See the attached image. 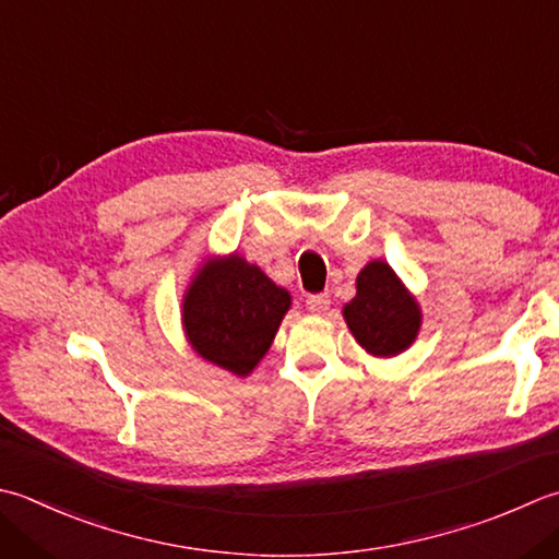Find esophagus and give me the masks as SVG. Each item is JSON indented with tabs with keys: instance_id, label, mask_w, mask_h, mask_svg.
<instances>
[{
	"instance_id": "34e87169",
	"label": "esophagus",
	"mask_w": 559,
	"mask_h": 559,
	"mask_svg": "<svg viewBox=\"0 0 559 559\" xmlns=\"http://www.w3.org/2000/svg\"><path fill=\"white\" fill-rule=\"evenodd\" d=\"M330 305H332L330 293H317V295H310V298H308V310L312 314H324L326 310H330Z\"/></svg>"
}]
</instances>
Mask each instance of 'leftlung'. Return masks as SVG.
Wrapping results in <instances>:
<instances>
[{
    "label": "left lung",
    "instance_id": "1",
    "mask_svg": "<svg viewBox=\"0 0 559 559\" xmlns=\"http://www.w3.org/2000/svg\"><path fill=\"white\" fill-rule=\"evenodd\" d=\"M356 298L344 308L348 330L373 356H397L419 332L421 314L385 261H370L356 278Z\"/></svg>",
    "mask_w": 559,
    "mask_h": 559
}]
</instances>
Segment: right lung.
<instances>
[{
	"mask_svg": "<svg viewBox=\"0 0 559 559\" xmlns=\"http://www.w3.org/2000/svg\"><path fill=\"white\" fill-rule=\"evenodd\" d=\"M290 295L237 254L199 271L183 298V326L205 360L247 376L269 352Z\"/></svg>",
	"mask_w": 559,
	"mask_h": 559,
	"instance_id": "obj_1",
	"label": "right lung"
}]
</instances>
